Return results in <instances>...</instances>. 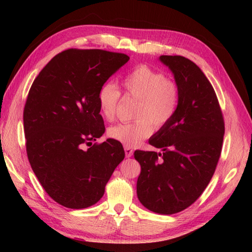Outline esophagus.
Here are the masks:
<instances>
[{
	"instance_id": "34e87169",
	"label": "esophagus",
	"mask_w": 252,
	"mask_h": 252,
	"mask_svg": "<svg viewBox=\"0 0 252 252\" xmlns=\"http://www.w3.org/2000/svg\"><path fill=\"white\" fill-rule=\"evenodd\" d=\"M125 153H126V158H130L132 155H133V149L129 146H126L125 147Z\"/></svg>"
}]
</instances>
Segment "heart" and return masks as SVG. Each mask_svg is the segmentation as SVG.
<instances>
[{
  "label": "heart",
  "mask_w": 252,
  "mask_h": 252,
  "mask_svg": "<svg viewBox=\"0 0 252 252\" xmlns=\"http://www.w3.org/2000/svg\"><path fill=\"white\" fill-rule=\"evenodd\" d=\"M121 84L126 94L137 98L133 112L136 119L110 126L108 136L126 146H135L153 134V125L159 129L174 117L180 101V87L175 80L146 65L133 68L122 78ZM97 97L100 115L106 120H114L121 97L119 88L107 82L100 87Z\"/></svg>",
  "instance_id": "b5f03b06"
}]
</instances>
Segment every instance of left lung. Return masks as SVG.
Returning <instances> with one entry per match:
<instances>
[{
	"label": "left lung",
	"instance_id": "8db88e82",
	"mask_svg": "<svg viewBox=\"0 0 252 252\" xmlns=\"http://www.w3.org/2000/svg\"><path fill=\"white\" fill-rule=\"evenodd\" d=\"M180 87L174 117L148 143L162 153L135 151L141 164L136 192L148 210L173 215L206 189L221 156L224 119L217 94L200 68L183 56H160Z\"/></svg>",
	"mask_w": 252,
	"mask_h": 252
}]
</instances>
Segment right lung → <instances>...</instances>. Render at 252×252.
I'll return each mask as SVG.
<instances>
[{
    "instance_id": "add662e5",
    "label": "right lung",
    "mask_w": 252,
    "mask_h": 252,
    "mask_svg": "<svg viewBox=\"0 0 252 252\" xmlns=\"http://www.w3.org/2000/svg\"><path fill=\"white\" fill-rule=\"evenodd\" d=\"M130 57L104 50L69 49L57 54L32 83L24 109L26 149L35 176L53 200L70 209L97 202L117 165L120 142L105 132L98 92Z\"/></svg>"
}]
</instances>
